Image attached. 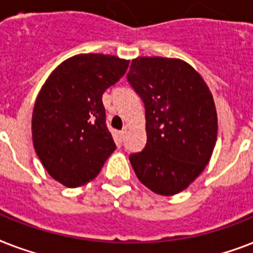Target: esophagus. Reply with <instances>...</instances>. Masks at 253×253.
I'll return each mask as SVG.
<instances>
[{
	"instance_id": "34e87169",
	"label": "esophagus",
	"mask_w": 253,
	"mask_h": 253,
	"mask_svg": "<svg viewBox=\"0 0 253 253\" xmlns=\"http://www.w3.org/2000/svg\"><path fill=\"white\" fill-rule=\"evenodd\" d=\"M126 134H127V128H126V127H125V128H123V130L121 131V132H119V138H121V140H123V139H125Z\"/></svg>"
}]
</instances>
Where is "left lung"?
I'll return each instance as SVG.
<instances>
[{"label":"left lung","instance_id":"left-lung-1","mask_svg":"<svg viewBox=\"0 0 253 253\" xmlns=\"http://www.w3.org/2000/svg\"><path fill=\"white\" fill-rule=\"evenodd\" d=\"M127 80L146 107V147L130 155L131 166L150 190L174 196L200 176L215 147L211 91L192 65L176 57H136Z\"/></svg>","mask_w":253,"mask_h":253}]
</instances>
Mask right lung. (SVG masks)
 Returning <instances> with one entry per match:
<instances>
[{
	"label": "right lung",
	"instance_id": "add662e5",
	"mask_svg": "<svg viewBox=\"0 0 253 253\" xmlns=\"http://www.w3.org/2000/svg\"><path fill=\"white\" fill-rule=\"evenodd\" d=\"M130 60L80 53L59 64L42 86L31 119L34 150L53 180L77 188L98 176L115 150L102 94Z\"/></svg>",
	"mask_w": 253,
	"mask_h": 253
}]
</instances>
